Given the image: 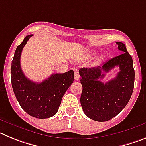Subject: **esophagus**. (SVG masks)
<instances>
[{"instance_id": "1", "label": "esophagus", "mask_w": 146, "mask_h": 146, "mask_svg": "<svg viewBox=\"0 0 146 146\" xmlns=\"http://www.w3.org/2000/svg\"><path fill=\"white\" fill-rule=\"evenodd\" d=\"M74 79L79 80L80 79V74L79 72L77 70H74Z\"/></svg>"}]
</instances>
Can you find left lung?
<instances>
[{"label": "left lung", "mask_w": 146, "mask_h": 146, "mask_svg": "<svg viewBox=\"0 0 146 146\" xmlns=\"http://www.w3.org/2000/svg\"><path fill=\"white\" fill-rule=\"evenodd\" d=\"M118 50L123 53L110 59L102 66L81 68L80 82L82 91L80 103L83 112L89 118L99 122L109 121L126 107L129 101L135 86L133 60L126 46L116 42ZM119 67L116 77L104 84L98 80L104 73Z\"/></svg>", "instance_id": "left-lung-1"}]
</instances>
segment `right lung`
Wrapping results in <instances>:
<instances>
[{
	"label": "right lung",
	"instance_id": "1",
	"mask_svg": "<svg viewBox=\"0 0 146 146\" xmlns=\"http://www.w3.org/2000/svg\"><path fill=\"white\" fill-rule=\"evenodd\" d=\"M32 36H27L15 50L11 62V86L18 102L28 115L41 119L48 118L57 113L62 97L74 81V72L53 74L42 82L28 79L20 66V56Z\"/></svg>",
	"mask_w": 146,
	"mask_h": 146
}]
</instances>
